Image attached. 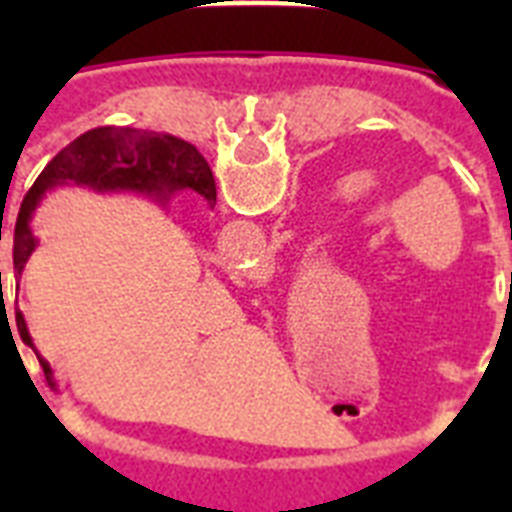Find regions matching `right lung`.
<instances>
[{"label": "right lung", "instance_id": "1", "mask_svg": "<svg viewBox=\"0 0 512 512\" xmlns=\"http://www.w3.org/2000/svg\"><path fill=\"white\" fill-rule=\"evenodd\" d=\"M63 183L92 185L98 191L130 188V191L159 193V196L177 191V188H191V191L201 193L209 204L217 199L215 177H212L207 159L191 143L172 138V135H162V132L132 130V127H98V130L84 132L44 167L42 175L36 177V183L31 185V191L20 204L15 236H12L15 279L23 273L26 260L36 247V239L28 228L31 212L44 193ZM15 324H18L20 340L31 345L26 321L20 313H15ZM7 327H10V321H7ZM39 364L44 369V377L52 380L50 364L44 358H39Z\"/></svg>", "mask_w": 512, "mask_h": 512}]
</instances>
